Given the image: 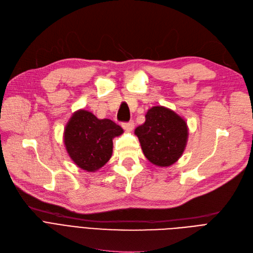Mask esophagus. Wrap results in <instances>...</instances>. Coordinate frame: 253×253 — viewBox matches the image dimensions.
<instances>
[{
  "label": "esophagus",
  "instance_id": "obj_1",
  "mask_svg": "<svg viewBox=\"0 0 253 253\" xmlns=\"http://www.w3.org/2000/svg\"><path fill=\"white\" fill-rule=\"evenodd\" d=\"M134 126H135V124H134L133 120H130V122H128V123H124V124H123V127H124L126 130H127V131L133 130Z\"/></svg>",
  "mask_w": 253,
  "mask_h": 253
}]
</instances>
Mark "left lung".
Returning <instances> with one entry per match:
<instances>
[{"instance_id":"1","label":"left lung","mask_w":253,"mask_h":253,"mask_svg":"<svg viewBox=\"0 0 253 253\" xmlns=\"http://www.w3.org/2000/svg\"><path fill=\"white\" fill-rule=\"evenodd\" d=\"M145 158L161 168L175 164L186 147L188 126L185 119L164 106H154L145 123L135 129Z\"/></svg>"}]
</instances>
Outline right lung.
<instances>
[{
    "label": "right lung",
    "instance_id": "obj_1",
    "mask_svg": "<svg viewBox=\"0 0 253 253\" xmlns=\"http://www.w3.org/2000/svg\"><path fill=\"white\" fill-rule=\"evenodd\" d=\"M124 129L110 119H99L87 110L72 114L64 130L66 150L80 169L95 172L111 159L113 139Z\"/></svg>",
    "mask_w": 253,
    "mask_h": 253
}]
</instances>
